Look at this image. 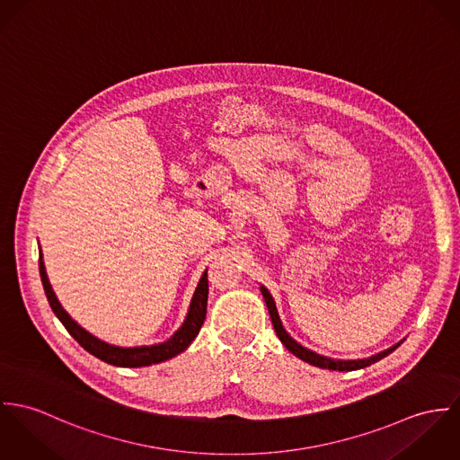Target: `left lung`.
<instances>
[{"label":"left lung","mask_w":460,"mask_h":460,"mask_svg":"<svg viewBox=\"0 0 460 460\" xmlns=\"http://www.w3.org/2000/svg\"><path fill=\"white\" fill-rule=\"evenodd\" d=\"M261 293H262V296H264V302H266V306H268V312H270L273 328H275V332H277L280 342H282L295 357L304 359V361L314 365V367L328 368V370H339V372H349V370H358V368L368 367V365L379 361L381 358L388 357L392 351H395V349L399 348V344H397V346H394V348H390V349H386V351H383V353H379V355L365 358V359H333V358L321 357V355H317V353L306 349L304 346H300L296 341H293V339L289 337V333L284 330V326H282V323H280V317H279V312H277V306H275V302H273L271 295H270L268 289L262 288V286H261Z\"/></svg>","instance_id":"left-lung-1"}]
</instances>
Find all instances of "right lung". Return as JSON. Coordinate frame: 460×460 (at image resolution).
I'll use <instances>...</instances> for the list:
<instances>
[{
	"label": "right lung",
	"instance_id": "obj_1",
	"mask_svg": "<svg viewBox=\"0 0 460 460\" xmlns=\"http://www.w3.org/2000/svg\"><path fill=\"white\" fill-rule=\"evenodd\" d=\"M39 270H40V279L44 284V291L46 296L49 300L52 312L56 314V317L63 323V326L66 328V332L93 357L101 358L109 365H116V367H146V365H154L165 361L169 358L180 355L181 351H185L190 342L196 339V335L199 333L206 317V304H208V275L203 273L198 289L194 293V298L190 302V308L187 314L185 323L181 324V328L164 344H156V346H143V348H116L111 344H105L102 341L95 339L93 335H90L86 330H83L65 310L59 305L54 291H52L48 273H46V266L42 261V252L39 257Z\"/></svg>",
	"mask_w": 460,
	"mask_h": 460
}]
</instances>
